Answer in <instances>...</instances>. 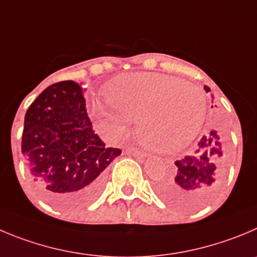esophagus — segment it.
Listing matches in <instances>:
<instances>
[{"mask_svg":"<svg viewBox=\"0 0 257 257\" xmlns=\"http://www.w3.org/2000/svg\"><path fill=\"white\" fill-rule=\"evenodd\" d=\"M126 153H129V155L134 156V157H137V158H145L146 157V153L143 152V151L138 150V148H134V147L126 148Z\"/></svg>","mask_w":257,"mask_h":257,"instance_id":"esophagus-1","label":"esophagus"}]
</instances>
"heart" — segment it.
<instances>
[{"mask_svg":"<svg viewBox=\"0 0 257 257\" xmlns=\"http://www.w3.org/2000/svg\"><path fill=\"white\" fill-rule=\"evenodd\" d=\"M111 109L91 107L96 123L112 136H124L129 121L148 150L170 153L186 147L204 123L207 99L200 87L157 72H134L105 90Z\"/></svg>","mask_w":257,"mask_h":257,"instance_id":"obj_1","label":"heart"}]
</instances>
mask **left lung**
Instances as JSON below:
<instances>
[{
    "label": "left lung",
    "instance_id": "1",
    "mask_svg": "<svg viewBox=\"0 0 257 257\" xmlns=\"http://www.w3.org/2000/svg\"><path fill=\"white\" fill-rule=\"evenodd\" d=\"M175 165L174 174L158 181V195L186 210L208 203L220 188L224 169L222 142L217 132L203 136L193 155L185 156Z\"/></svg>",
    "mask_w": 257,
    "mask_h": 257
}]
</instances>
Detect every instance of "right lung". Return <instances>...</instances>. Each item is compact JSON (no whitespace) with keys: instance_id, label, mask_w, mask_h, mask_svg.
<instances>
[{"instance_id":"1","label":"right lung","mask_w":257,"mask_h":257,"mask_svg":"<svg viewBox=\"0 0 257 257\" xmlns=\"http://www.w3.org/2000/svg\"><path fill=\"white\" fill-rule=\"evenodd\" d=\"M21 151L38 193L59 209H76L99 195L104 170L119 148L105 147L86 111L83 88L62 81L29 106Z\"/></svg>"}]
</instances>
